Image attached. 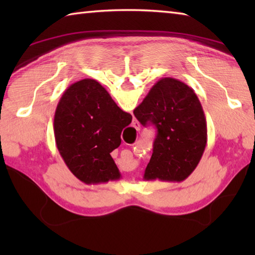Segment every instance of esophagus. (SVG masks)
Returning <instances> with one entry per match:
<instances>
[{
    "mask_svg": "<svg viewBox=\"0 0 255 255\" xmlns=\"http://www.w3.org/2000/svg\"><path fill=\"white\" fill-rule=\"evenodd\" d=\"M133 127H135V128L137 129V130H138V129H139V123H138V122H133Z\"/></svg>",
    "mask_w": 255,
    "mask_h": 255,
    "instance_id": "obj_1",
    "label": "esophagus"
}]
</instances>
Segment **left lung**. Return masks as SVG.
I'll list each match as a JSON object with an SVG mask.
<instances>
[{"mask_svg": "<svg viewBox=\"0 0 255 255\" xmlns=\"http://www.w3.org/2000/svg\"><path fill=\"white\" fill-rule=\"evenodd\" d=\"M143 126L157 129L145 180L181 182L199 164L207 144V122L195 91L183 82L164 77L133 110Z\"/></svg>", "mask_w": 255, "mask_h": 255, "instance_id": "8db88e82", "label": "left lung"}]
</instances>
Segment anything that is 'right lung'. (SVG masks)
<instances>
[{"mask_svg":"<svg viewBox=\"0 0 255 255\" xmlns=\"http://www.w3.org/2000/svg\"><path fill=\"white\" fill-rule=\"evenodd\" d=\"M131 119L96 80L84 79L68 86L56 108L54 133L72 173L86 184L122 178L110 153L119 147L123 129Z\"/></svg>","mask_w":255,"mask_h":255,"instance_id":"add662e5","label":"right lung"}]
</instances>
